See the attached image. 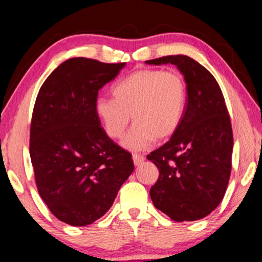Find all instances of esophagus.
<instances>
[{"mask_svg":"<svg viewBox=\"0 0 262 262\" xmlns=\"http://www.w3.org/2000/svg\"><path fill=\"white\" fill-rule=\"evenodd\" d=\"M132 159H134L135 165L140 166L143 164V161L146 160V158H144V156H140V154H134V156H132Z\"/></svg>","mask_w":262,"mask_h":262,"instance_id":"obj_1","label":"esophagus"}]
</instances>
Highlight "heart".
Masks as SVG:
<instances>
[{"label": "heart", "mask_w": 262, "mask_h": 262, "mask_svg": "<svg viewBox=\"0 0 262 262\" xmlns=\"http://www.w3.org/2000/svg\"><path fill=\"white\" fill-rule=\"evenodd\" d=\"M114 98L99 97L95 113L106 136L118 140L132 122L124 140L131 150H143L154 140L164 141L180 127L185 115L187 85L179 70L140 69L116 82Z\"/></svg>", "instance_id": "heart-1"}]
</instances>
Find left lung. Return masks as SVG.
Here are the masks:
<instances>
[{
  "label": "left lung",
  "mask_w": 262,
  "mask_h": 262,
  "mask_svg": "<svg viewBox=\"0 0 262 262\" xmlns=\"http://www.w3.org/2000/svg\"><path fill=\"white\" fill-rule=\"evenodd\" d=\"M146 63L173 64L187 85L180 127L147 156L159 169L149 192L151 202L173 221L200 220L224 199L231 175L233 134L224 95L211 73L183 54Z\"/></svg>",
  "instance_id": "1"
}]
</instances>
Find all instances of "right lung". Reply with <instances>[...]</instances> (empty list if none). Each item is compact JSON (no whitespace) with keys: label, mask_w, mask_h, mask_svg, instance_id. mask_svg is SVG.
<instances>
[{"label":"right lung","mask_w":262,"mask_h":262,"mask_svg":"<svg viewBox=\"0 0 262 262\" xmlns=\"http://www.w3.org/2000/svg\"><path fill=\"white\" fill-rule=\"evenodd\" d=\"M125 64L72 58L38 91L30 127L35 181L45 204L68 225L101 219L134 171L131 154L106 136L95 113L98 91Z\"/></svg>","instance_id":"1"}]
</instances>
